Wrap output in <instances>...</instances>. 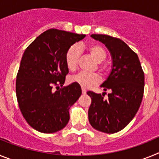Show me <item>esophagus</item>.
<instances>
[{
    "label": "esophagus",
    "mask_w": 159,
    "mask_h": 159,
    "mask_svg": "<svg viewBox=\"0 0 159 159\" xmlns=\"http://www.w3.org/2000/svg\"><path fill=\"white\" fill-rule=\"evenodd\" d=\"M82 93L84 94V95H85V94L87 93V90L84 89V88H82Z\"/></svg>",
    "instance_id": "1"
}]
</instances>
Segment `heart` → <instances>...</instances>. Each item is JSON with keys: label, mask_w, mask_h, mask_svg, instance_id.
<instances>
[{"label": "heart", "mask_w": 159, "mask_h": 159, "mask_svg": "<svg viewBox=\"0 0 159 159\" xmlns=\"http://www.w3.org/2000/svg\"><path fill=\"white\" fill-rule=\"evenodd\" d=\"M88 50L95 59V60L99 62L98 67L100 71L103 72L106 68L104 64H102V61H103L107 57V52L104 48L99 43H91L88 46ZM80 56V48L77 44L71 45L67 49L65 54V63L67 67L70 71L75 70L78 65ZM68 80L70 83L77 84L82 88H87L99 84L100 82V77L96 73L79 72L75 75H71Z\"/></svg>", "instance_id": "heart-1"}]
</instances>
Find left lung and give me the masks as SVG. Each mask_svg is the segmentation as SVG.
<instances>
[{
  "label": "left lung",
  "mask_w": 159,
  "mask_h": 159,
  "mask_svg": "<svg viewBox=\"0 0 159 159\" xmlns=\"http://www.w3.org/2000/svg\"><path fill=\"white\" fill-rule=\"evenodd\" d=\"M91 36L109 49L113 66L101 85L104 91L110 90L107 99H103L104 94L87 92L92 99L88 119L95 130L113 134L123 130L137 113L144 92V72L138 55L123 40L107 35Z\"/></svg>",
  "instance_id": "1"
}]
</instances>
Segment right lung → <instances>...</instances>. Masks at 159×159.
I'll use <instances>...</instances> for the list:
<instances>
[{"mask_svg": "<svg viewBox=\"0 0 159 159\" xmlns=\"http://www.w3.org/2000/svg\"><path fill=\"white\" fill-rule=\"evenodd\" d=\"M84 37L85 35L51 29L25 49L16 75V93L24 118L35 130L54 133L69 121L70 107L82 91L77 84L63 87L68 73L65 54Z\"/></svg>", "mask_w": 159, "mask_h": 159, "instance_id": "1", "label": "right lung"}]
</instances>
